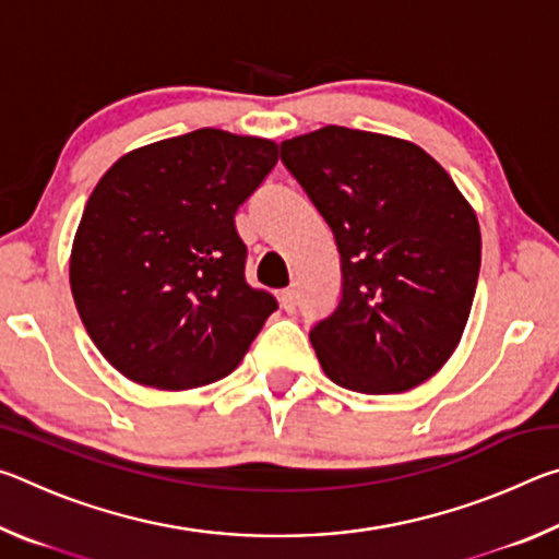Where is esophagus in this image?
Listing matches in <instances>:
<instances>
[{
    "instance_id": "obj_1",
    "label": "esophagus",
    "mask_w": 559,
    "mask_h": 559,
    "mask_svg": "<svg viewBox=\"0 0 559 559\" xmlns=\"http://www.w3.org/2000/svg\"><path fill=\"white\" fill-rule=\"evenodd\" d=\"M281 306H283V310H286V313H296V308H298V290L296 288H286V290H281Z\"/></svg>"
}]
</instances>
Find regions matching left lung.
<instances>
[{"mask_svg": "<svg viewBox=\"0 0 559 559\" xmlns=\"http://www.w3.org/2000/svg\"><path fill=\"white\" fill-rule=\"evenodd\" d=\"M281 163L333 229L343 288L310 328L325 374L362 394L406 392L456 349L476 296L480 229L421 147L328 126L281 143Z\"/></svg>", "mask_w": 559, "mask_h": 559, "instance_id": "obj_1", "label": "left lung"}]
</instances>
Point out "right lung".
<instances>
[{"mask_svg": "<svg viewBox=\"0 0 559 559\" xmlns=\"http://www.w3.org/2000/svg\"><path fill=\"white\" fill-rule=\"evenodd\" d=\"M278 163V145L202 128L112 165L71 253L79 316L128 380L192 390L229 374L278 308L246 281L234 216Z\"/></svg>", "mask_w": 559, "mask_h": 559, "instance_id": "1", "label": "right lung"}]
</instances>
